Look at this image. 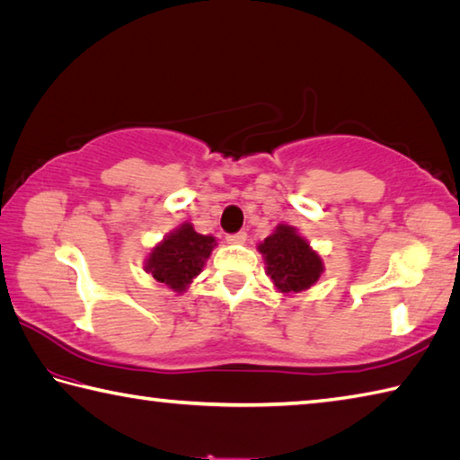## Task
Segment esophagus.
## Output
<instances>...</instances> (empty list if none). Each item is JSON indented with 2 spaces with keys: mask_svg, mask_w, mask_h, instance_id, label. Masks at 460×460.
<instances>
[{
  "mask_svg": "<svg viewBox=\"0 0 460 460\" xmlns=\"http://www.w3.org/2000/svg\"><path fill=\"white\" fill-rule=\"evenodd\" d=\"M246 238H248L246 232H236V234H228L226 242L228 244H244Z\"/></svg>",
  "mask_w": 460,
  "mask_h": 460,
  "instance_id": "obj_1",
  "label": "esophagus"
}]
</instances>
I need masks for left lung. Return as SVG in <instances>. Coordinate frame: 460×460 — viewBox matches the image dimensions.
<instances>
[{"label": "left lung", "mask_w": 460, "mask_h": 460, "mask_svg": "<svg viewBox=\"0 0 460 460\" xmlns=\"http://www.w3.org/2000/svg\"><path fill=\"white\" fill-rule=\"evenodd\" d=\"M258 250L264 256L266 274L282 294L308 290L324 272L323 258L288 224H279Z\"/></svg>", "instance_id": "obj_1"}]
</instances>
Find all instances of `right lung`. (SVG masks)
Instances as JSON below:
<instances>
[{
  "instance_id": "obj_1",
  "label": "right lung",
  "mask_w": 460,
  "mask_h": 460,
  "mask_svg": "<svg viewBox=\"0 0 460 460\" xmlns=\"http://www.w3.org/2000/svg\"><path fill=\"white\" fill-rule=\"evenodd\" d=\"M214 246V236L198 234L192 224L186 222L152 248L144 270L174 292H184L190 282L202 272Z\"/></svg>"
}]
</instances>
